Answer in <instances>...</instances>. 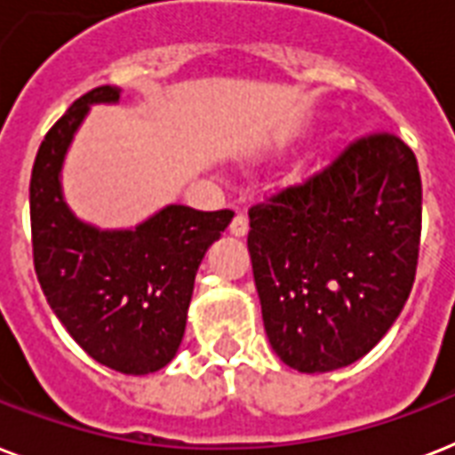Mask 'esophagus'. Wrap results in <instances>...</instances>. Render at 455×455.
I'll use <instances>...</instances> for the list:
<instances>
[{
    "label": "esophagus",
    "mask_w": 455,
    "mask_h": 455,
    "mask_svg": "<svg viewBox=\"0 0 455 455\" xmlns=\"http://www.w3.org/2000/svg\"><path fill=\"white\" fill-rule=\"evenodd\" d=\"M228 231H231L235 238H243V235H247V231H250L247 217L245 215H235L234 221H231V227H228Z\"/></svg>",
    "instance_id": "1"
}]
</instances>
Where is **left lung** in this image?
<instances>
[{
	"instance_id": "8db88e82",
	"label": "left lung",
	"mask_w": 455,
	"mask_h": 455,
	"mask_svg": "<svg viewBox=\"0 0 455 455\" xmlns=\"http://www.w3.org/2000/svg\"><path fill=\"white\" fill-rule=\"evenodd\" d=\"M420 203L413 151L395 135H371L250 210L264 330L287 367H348L386 336L416 275Z\"/></svg>"
}]
</instances>
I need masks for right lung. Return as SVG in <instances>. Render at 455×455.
<instances>
[{"instance_id": "1", "label": "right lung", "mask_w": 455, "mask_h": 455, "mask_svg": "<svg viewBox=\"0 0 455 455\" xmlns=\"http://www.w3.org/2000/svg\"><path fill=\"white\" fill-rule=\"evenodd\" d=\"M121 93L95 88L44 138L29 180L32 250L44 297L74 341L114 371L144 376L177 355L198 266L234 212L170 203L135 227L102 228L69 208V147L91 107L119 105Z\"/></svg>"}]
</instances>
